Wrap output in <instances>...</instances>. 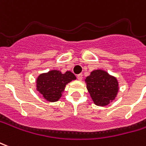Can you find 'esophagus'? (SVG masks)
Returning <instances> with one entry per match:
<instances>
[{
	"instance_id": "esophagus-1",
	"label": "esophagus",
	"mask_w": 146,
	"mask_h": 146,
	"mask_svg": "<svg viewBox=\"0 0 146 146\" xmlns=\"http://www.w3.org/2000/svg\"><path fill=\"white\" fill-rule=\"evenodd\" d=\"M77 79H78L79 80H83V75L82 74H78L77 75Z\"/></svg>"
}]
</instances>
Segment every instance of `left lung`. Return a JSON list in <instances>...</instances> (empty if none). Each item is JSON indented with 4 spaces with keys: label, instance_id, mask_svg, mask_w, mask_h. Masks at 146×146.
<instances>
[{
    "label": "left lung",
    "instance_id": "obj_1",
    "mask_svg": "<svg viewBox=\"0 0 146 146\" xmlns=\"http://www.w3.org/2000/svg\"><path fill=\"white\" fill-rule=\"evenodd\" d=\"M87 88L93 101L98 106H106L118 91L117 79L101 70L93 71L86 78Z\"/></svg>",
    "mask_w": 146,
    "mask_h": 146
}]
</instances>
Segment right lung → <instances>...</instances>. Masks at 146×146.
<instances>
[{
  "label": "right lung",
  "mask_w": 146,
  "mask_h": 146,
  "mask_svg": "<svg viewBox=\"0 0 146 146\" xmlns=\"http://www.w3.org/2000/svg\"><path fill=\"white\" fill-rule=\"evenodd\" d=\"M73 80H76V76L70 71L62 73L58 70H52L38 77L37 90L46 100L57 101L61 98L66 85Z\"/></svg>",
  "instance_id": "1"
}]
</instances>
